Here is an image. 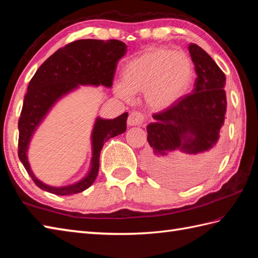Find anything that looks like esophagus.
<instances>
[{"label": "esophagus", "instance_id": "34e87169", "mask_svg": "<svg viewBox=\"0 0 258 258\" xmlns=\"http://www.w3.org/2000/svg\"><path fill=\"white\" fill-rule=\"evenodd\" d=\"M145 116L141 112H132L130 113L128 118H127V124L130 126H136V125H142L144 123Z\"/></svg>", "mask_w": 258, "mask_h": 258}]
</instances>
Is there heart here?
Segmentation results:
<instances>
[{"instance_id":"1","label":"heart","mask_w":258,"mask_h":258,"mask_svg":"<svg viewBox=\"0 0 258 258\" xmlns=\"http://www.w3.org/2000/svg\"><path fill=\"white\" fill-rule=\"evenodd\" d=\"M191 82L193 65L185 53L150 47L125 63L122 82L115 85V92L125 100L144 92L149 106L162 111L178 102L188 92Z\"/></svg>"}]
</instances>
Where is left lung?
<instances>
[{
	"label": "left lung",
	"mask_w": 258,
	"mask_h": 258,
	"mask_svg": "<svg viewBox=\"0 0 258 258\" xmlns=\"http://www.w3.org/2000/svg\"><path fill=\"white\" fill-rule=\"evenodd\" d=\"M189 54L197 78L190 94L173 106L153 114L147 125V141L154 155H166L180 150L197 154L211 150L220 139L226 113L225 74L199 45L190 43ZM158 158H152V168L160 171Z\"/></svg>",
	"instance_id": "obj_1"
}]
</instances>
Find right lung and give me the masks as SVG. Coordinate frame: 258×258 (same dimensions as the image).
I'll use <instances>...</instances> for the list:
<instances>
[{
	"label": "right lung",
	"instance_id": "right-lung-1",
	"mask_svg": "<svg viewBox=\"0 0 258 258\" xmlns=\"http://www.w3.org/2000/svg\"><path fill=\"white\" fill-rule=\"evenodd\" d=\"M125 53V43L118 40L74 41L52 54L30 81L19 119L18 154L33 182L41 189L55 195H72L81 193L94 183L100 168L102 147L107 140L125 132L127 113L114 119H96L92 134V168L85 178L73 185L52 187L38 180L27 162V146L36 126L59 97L79 84L111 87L118 59Z\"/></svg>",
	"mask_w": 258,
	"mask_h": 258
}]
</instances>
